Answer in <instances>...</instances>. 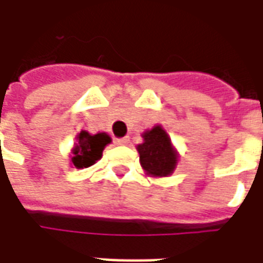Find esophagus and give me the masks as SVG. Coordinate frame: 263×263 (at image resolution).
<instances>
[{
    "instance_id": "obj_1",
    "label": "esophagus",
    "mask_w": 263,
    "mask_h": 263,
    "mask_svg": "<svg viewBox=\"0 0 263 263\" xmlns=\"http://www.w3.org/2000/svg\"><path fill=\"white\" fill-rule=\"evenodd\" d=\"M128 141H129V139H128V138H116V139H114V143H116V145H126V143H128Z\"/></svg>"
}]
</instances>
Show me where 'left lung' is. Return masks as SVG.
Instances as JSON below:
<instances>
[{"instance_id":"1","label":"left lung","mask_w":263,"mask_h":263,"mask_svg":"<svg viewBox=\"0 0 263 263\" xmlns=\"http://www.w3.org/2000/svg\"><path fill=\"white\" fill-rule=\"evenodd\" d=\"M143 142L137 146L139 161L149 177H168L176 170L178 152L161 125H155L142 134Z\"/></svg>"}]
</instances>
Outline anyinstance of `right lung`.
I'll return each instance as SVG.
<instances>
[{"mask_svg": "<svg viewBox=\"0 0 263 263\" xmlns=\"http://www.w3.org/2000/svg\"><path fill=\"white\" fill-rule=\"evenodd\" d=\"M111 143V138L106 132H97L95 135L87 131H81L75 138L71 151V166L75 168H87L93 166L103 156L104 147Z\"/></svg>", "mask_w": 263, "mask_h": 263, "instance_id": "obj_1", "label": "right lung"}]
</instances>
